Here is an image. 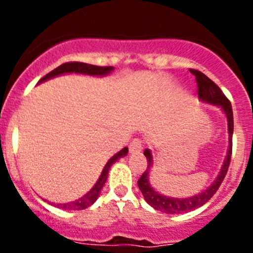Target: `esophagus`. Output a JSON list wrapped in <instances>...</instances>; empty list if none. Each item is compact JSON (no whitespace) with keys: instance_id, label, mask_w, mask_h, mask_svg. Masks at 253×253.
Instances as JSON below:
<instances>
[{"instance_id":"esophagus-1","label":"esophagus","mask_w":253,"mask_h":253,"mask_svg":"<svg viewBox=\"0 0 253 253\" xmlns=\"http://www.w3.org/2000/svg\"><path fill=\"white\" fill-rule=\"evenodd\" d=\"M142 148H143L142 140L138 139V138L131 140L130 144H129V152H130V153H138V152L142 151Z\"/></svg>"}]
</instances>
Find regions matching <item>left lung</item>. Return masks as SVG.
Wrapping results in <instances>:
<instances>
[{
  "label": "left lung",
  "mask_w": 253,
  "mask_h": 253,
  "mask_svg": "<svg viewBox=\"0 0 253 253\" xmlns=\"http://www.w3.org/2000/svg\"><path fill=\"white\" fill-rule=\"evenodd\" d=\"M190 72L193 73L196 78V84H198V96L202 101L207 102V104L216 105V106L222 107V110L224 111L225 116H227L228 122V133H229V138H228V152L227 157H225L223 166L220 169L218 177L213 181V184L210 185L207 190L202 191L200 194H196L190 198H169L162 194L157 193L153 187L149 184V171L153 165V160H152V153L149 149L144 151V156L147 158V169L143 172V175L140 176L138 180V186L142 191L143 196L146 199V202L154 208L156 210H160L162 213L166 214H180V213H187L190 210H195L198 208L203 207L207 202H209L210 199L213 198L214 194L216 193V190L219 189L220 184L224 180L225 175H227L228 167L231 163V156H232V135H233V111H232V105L229 100L225 97L222 90L214 84L209 77L202 73L200 71L196 69H190Z\"/></svg>",
  "instance_id": "1"
}]
</instances>
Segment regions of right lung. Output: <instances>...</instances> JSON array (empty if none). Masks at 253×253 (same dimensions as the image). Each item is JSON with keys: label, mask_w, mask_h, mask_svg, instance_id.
Segmentation results:
<instances>
[{"label": "right lung", "mask_w": 253, "mask_h": 253, "mask_svg": "<svg viewBox=\"0 0 253 253\" xmlns=\"http://www.w3.org/2000/svg\"><path fill=\"white\" fill-rule=\"evenodd\" d=\"M114 71L113 67H99V66H92V64H87V63H81V62H68V63H63L62 66L57 67L55 69H53L51 72H49L48 75L44 76L40 82H44L46 80H50L53 77H57L59 75H64V73H81V75H88V76H106L109 73ZM128 154V148L124 147L122 151H119L116 154H114L110 160L107 161V163L105 165L104 169H102L101 175H100L99 180L95 184V186L88 191L84 196H82L81 199H78L76 202L67 203V204H53L57 205L59 209L64 210H84L86 208H88L90 205H92L93 203L97 200L100 193H101L102 187H104L105 182L107 180V173H109V169H110L111 165L114 162L119 160V158L124 157Z\"/></svg>", "instance_id": "add662e5"}]
</instances>
